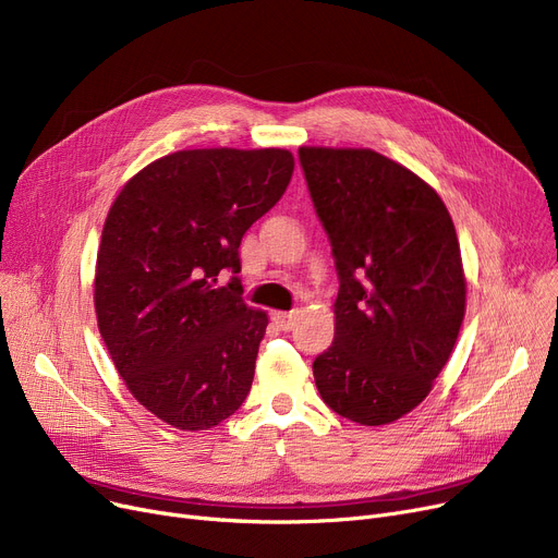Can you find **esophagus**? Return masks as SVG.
<instances>
[{"label": "esophagus", "instance_id": "esophagus-1", "mask_svg": "<svg viewBox=\"0 0 558 558\" xmlns=\"http://www.w3.org/2000/svg\"><path fill=\"white\" fill-rule=\"evenodd\" d=\"M274 320H276V326H278L280 330L289 332V330L296 328L299 314H296V312H274Z\"/></svg>", "mask_w": 558, "mask_h": 558}]
</instances>
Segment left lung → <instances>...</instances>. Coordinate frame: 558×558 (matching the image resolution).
Returning <instances> with one entry per match:
<instances>
[{
    "instance_id": "left-lung-1",
    "label": "left lung",
    "mask_w": 558,
    "mask_h": 558,
    "mask_svg": "<svg viewBox=\"0 0 558 558\" xmlns=\"http://www.w3.org/2000/svg\"><path fill=\"white\" fill-rule=\"evenodd\" d=\"M299 158L339 274L316 389L348 421L389 425L427 398L463 324L452 217L421 175L373 149L301 146Z\"/></svg>"
}]
</instances>
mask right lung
<instances>
[{
	"instance_id": "1",
	"label": "right lung",
	"mask_w": 558,
	"mask_h": 558,
	"mask_svg": "<svg viewBox=\"0 0 558 558\" xmlns=\"http://www.w3.org/2000/svg\"><path fill=\"white\" fill-rule=\"evenodd\" d=\"M287 149H187L140 169L112 201L97 253L95 312L133 398L198 432L246 400L267 312L242 301L244 232L284 194Z\"/></svg>"
}]
</instances>
